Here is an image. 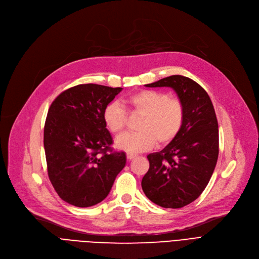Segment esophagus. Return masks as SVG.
I'll return each mask as SVG.
<instances>
[{"label":"esophagus","instance_id":"34e87169","mask_svg":"<svg viewBox=\"0 0 259 259\" xmlns=\"http://www.w3.org/2000/svg\"><path fill=\"white\" fill-rule=\"evenodd\" d=\"M135 156H137V154H133V153H127V158L128 159H133Z\"/></svg>","mask_w":259,"mask_h":259}]
</instances>
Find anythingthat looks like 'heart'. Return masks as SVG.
<instances>
[{"mask_svg": "<svg viewBox=\"0 0 259 259\" xmlns=\"http://www.w3.org/2000/svg\"><path fill=\"white\" fill-rule=\"evenodd\" d=\"M131 112L142 113L135 132L126 133L116 140V147L128 153H139L151 149L156 142L166 145L181 132L185 120V106L178 98H169L164 92L144 89L134 92L124 100ZM127 111L118 102L105 106L103 120L114 135L124 131Z\"/></svg>", "mask_w": 259, "mask_h": 259, "instance_id": "obj_1", "label": "heart"}]
</instances>
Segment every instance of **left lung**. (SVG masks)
I'll return each instance as SVG.
<instances>
[{"mask_svg": "<svg viewBox=\"0 0 259 259\" xmlns=\"http://www.w3.org/2000/svg\"><path fill=\"white\" fill-rule=\"evenodd\" d=\"M146 87H170L185 106L184 125L161 151L147 156L142 180L146 196L162 208H183L207 187L219 158V122L211 99L200 85L183 75H171Z\"/></svg>", "mask_w": 259, "mask_h": 259, "instance_id": "obj_1", "label": "left lung"}]
</instances>
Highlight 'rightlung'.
Listing matches in <instances>:
<instances>
[{
    "label": "right lung",
    "instance_id": "right-lung-1",
    "mask_svg": "<svg viewBox=\"0 0 259 259\" xmlns=\"http://www.w3.org/2000/svg\"><path fill=\"white\" fill-rule=\"evenodd\" d=\"M122 88L97 84L63 91L49 108L44 127V148L49 180L59 196L86 208L104 200L126 154L113 151L103 110Z\"/></svg>",
    "mask_w": 259,
    "mask_h": 259
}]
</instances>
